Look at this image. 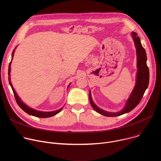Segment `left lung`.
Segmentation results:
<instances>
[{"instance_id":"1","label":"left lung","mask_w":161,"mask_h":161,"mask_svg":"<svg viewBox=\"0 0 161 161\" xmlns=\"http://www.w3.org/2000/svg\"><path fill=\"white\" fill-rule=\"evenodd\" d=\"M137 33L132 32V36L135 43L137 53V80L134 90L130 94L129 99L127 101L126 105L124 108L117 113H110L105 111L98 107H97L92 99L90 93H89V99L91 106L99 113L106 117H117L122 115L123 114L130 112L135 108L138 104L143 95L146 89L147 88L149 83V69L147 64V54L145 48L142 45L140 37L137 36Z\"/></svg>"}]
</instances>
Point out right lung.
<instances>
[{
  "label": "right lung",
  "mask_w": 161,
  "mask_h": 161,
  "mask_svg": "<svg viewBox=\"0 0 161 161\" xmlns=\"http://www.w3.org/2000/svg\"><path fill=\"white\" fill-rule=\"evenodd\" d=\"M14 50L15 48L14 49L13 53H12V59L13 58V55H14ZM11 59V60H12ZM11 61L9 63V68H8V75L10 76V71H11ZM9 84L11 86V88L13 90V94H14V97H15V99H16V101L17 103V104H18V106L24 110L25 112H26L27 114H31V115H32V116H34V117H39V118H48V117H52V116H54L56 114H57L58 113H59L62 108L60 109H58V110H56V111H50V112H43V111H37V110H35L32 108H29V106H27V105H25L24 103L21 102V101L20 100V99L18 97V95L16 94L15 90H14L13 87V85L11 83V80H10V78L9 77Z\"/></svg>",
  "instance_id": "1"
}]
</instances>
